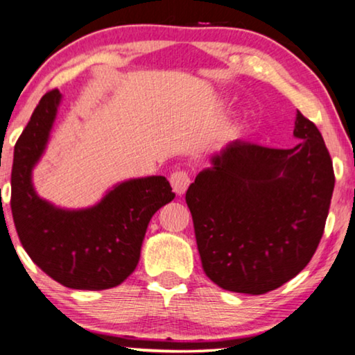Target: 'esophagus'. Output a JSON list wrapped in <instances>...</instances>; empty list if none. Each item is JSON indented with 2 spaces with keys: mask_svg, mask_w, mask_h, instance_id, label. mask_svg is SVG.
<instances>
[{
  "mask_svg": "<svg viewBox=\"0 0 355 355\" xmlns=\"http://www.w3.org/2000/svg\"><path fill=\"white\" fill-rule=\"evenodd\" d=\"M170 182L173 185V190L176 192V195H184L185 190L190 185V176L189 173L185 171H174L170 176Z\"/></svg>",
  "mask_w": 355,
  "mask_h": 355,
  "instance_id": "esophagus-1",
  "label": "esophagus"
}]
</instances>
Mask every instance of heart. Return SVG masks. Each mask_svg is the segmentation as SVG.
Wrapping results in <instances>:
<instances>
[{
	"label": "heart",
	"mask_w": 355,
	"mask_h": 355,
	"mask_svg": "<svg viewBox=\"0 0 355 355\" xmlns=\"http://www.w3.org/2000/svg\"><path fill=\"white\" fill-rule=\"evenodd\" d=\"M238 132H239V125H238V123H234L233 127L230 128V133H232V135H236Z\"/></svg>",
	"instance_id": "obj_1"
}]
</instances>
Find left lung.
Returning a JSON list of instances; mask_svg holds the SVG:
<instances>
[{
    "mask_svg": "<svg viewBox=\"0 0 355 355\" xmlns=\"http://www.w3.org/2000/svg\"><path fill=\"white\" fill-rule=\"evenodd\" d=\"M298 144L270 149L233 141L185 193L206 276L261 295L295 277L322 238L335 187L322 135L297 111Z\"/></svg>",
    "mask_w": 355,
    "mask_h": 355,
    "instance_id": "8db88e82",
    "label": "left lung"
}]
</instances>
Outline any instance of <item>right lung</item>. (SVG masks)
Returning <instances> with one entry per match:
<instances>
[{
  "instance_id": "add662e5",
  "label": "right lung",
  "mask_w": 355,
  "mask_h": 355,
  "mask_svg": "<svg viewBox=\"0 0 355 355\" xmlns=\"http://www.w3.org/2000/svg\"><path fill=\"white\" fill-rule=\"evenodd\" d=\"M62 94L41 98L14 147L10 209L30 259L60 284L105 291L127 279L139 261L152 216L174 198L163 176L128 179L114 185L96 205L57 208L33 187V168L44 154Z\"/></svg>"
}]
</instances>
